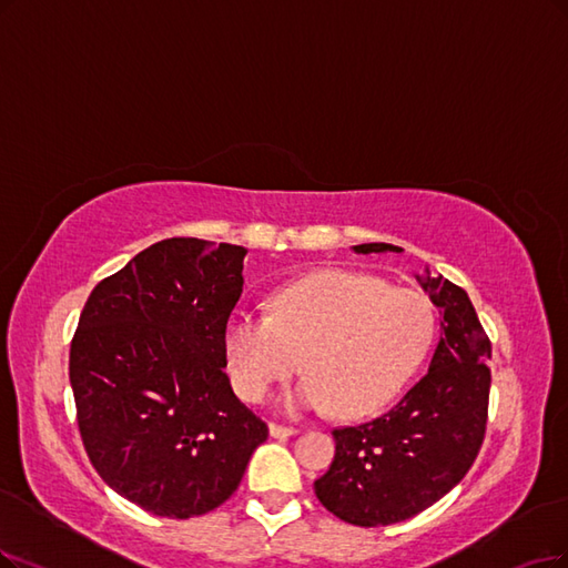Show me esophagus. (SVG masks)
I'll list each match as a JSON object with an SVG mask.
<instances>
[{"label": "esophagus", "instance_id": "esophagus-1", "mask_svg": "<svg viewBox=\"0 0 568 568\" xmlns=\"http://www.w3.org/2000/svg\"><path fill=\"white\" fill-rule=\"evenodd\" d=\"M268 433H271V437H290V435H297V428L283 426V424H271Z\"/></svg>", "mask_w": 568, "mask_h": 568}]
</instances>
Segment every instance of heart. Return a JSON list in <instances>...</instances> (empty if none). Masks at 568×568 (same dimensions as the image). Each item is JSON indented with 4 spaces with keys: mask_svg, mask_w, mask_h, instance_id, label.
Masks as SVG:
<instances>
[{
    "mask_svg": "<svg viewBox=\"0 0 568 568\" xmlns=\"http://www.w3.org/2000/svg\"><path fill=\"white\" fill-rule=\"evenodd\" d=\"M433 334L435 311L422 292L327 268L278 290L271 316L231 313L224 353L231 382L250 403H264L302 363L308 376L287 397L290 407L334 405L342 416H363L405 386Z\"/></svg>",
    "mask_w": 568,
    "mask_h": 568,
    "instance_id": "b5f03b06",
    "label": "heart"
}]
</instances>
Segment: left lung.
Segmentation results:
<instances>
[{
    "mask_svg": "<svg viewBox=\"0 0 568 568\" xmlns=\"http://www.w3.org/2000/svg\"><path fill=\"white\" fill-rule=\"evenodd\" d=\"M353 250L400 252L390 243ZM422 285L443 308L428 372L382 416L334 428L332 466L313 481L323 506L355 527H388L424 513L466 477L485 443L491 342L464 287L443 276Z\"/></svg>",
    "mask_w": 568,
    "mask_h": 568,
    "instance_id": "8db88e82",
    "label": "left lung"
}]
</instances>
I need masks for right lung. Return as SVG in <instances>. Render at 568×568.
I'll list each match as a JSON object with an SVG mask.
<instances>
[{
	"mask_svg": "<svg viewBox=\"0 0 568 568\" xmlns=\"http://www.w3.org/2000/svg\"><path fill=\"white\" fill-rule=\"evenodd\" d=\"M245 252L159 241L102 278L79 316L70 384L83 449L116 494L159 517L222 506L268 437L224 372Z\"/></svg>",
	"mask_w": 568,
	"mask_h": 568,
	"instance_id": "add662e5",
	"label": "right lung"
}]
</instances>
